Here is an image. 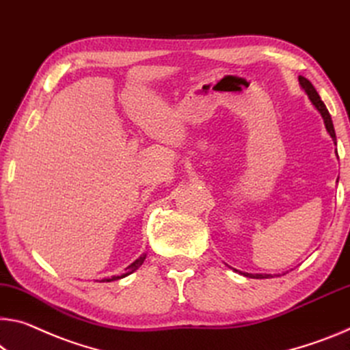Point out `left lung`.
Wrapping results in <instances>:
<instances>
[{
	"mask_svg": "<svg viewBox=\"0 0 350 350\" xmlns=\"http://www.w3.org/2000/svg\"><path fill=\"white\" fill-rule=\"evenodd\" d=\"M299 84H301L302 90L307 93V96L310 101H312V104L316 107V110L321 113V116H323L324 120V124H325V129L327 132H329V135L332 137V140L335 142L336 145V135H335V129H334V123H332V118H330V113L329 110H327L325 104L321 101V96L318 95V92H316V88L313 87L312 82H310L308 79H305L304 76H299ZM234 269V268H232ZM235 273H240L245 277H251V279H269V277H273L271 274H251V273H243V271H238V269H234Z\"/></svg>",
	"mask_w": 350,
	"mask_h": 350,
	"instance_id": "left-lung-1",
	"label": "left lung"
}]
</instances>
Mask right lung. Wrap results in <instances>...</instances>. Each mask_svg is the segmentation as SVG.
I'll return each instance as SVG.
<instances>
[{
    "mask_svg": "<svg viewBox=\"0 0 350 350\" xmlns=\"http://www.w3.org/2000/svg\"><path fill=\"white\" fill-rule=\"evenodd\" d=\"M145 258H146V254H142L140 257H138L134 263H131L129 266H127V268L124 269V271H126L124 274H121V275H113V277H110V279H104V280H101V282H112V280L123 279V277L132 274V273H134V271H137L138 268H140V266L143 265V262H145Z\"/></svg>",
    "mask_w": 350,
    "mask_h": 350,
    "instance_id": "add662e5",
    "label": "right lung"
}]
</instances>
